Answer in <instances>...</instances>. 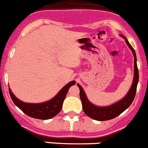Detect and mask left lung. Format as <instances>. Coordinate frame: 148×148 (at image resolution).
Returning a JSON list of instances; mask_svg holds the SVG:
<instances>
[{"mask_svg": "<svg viewBox=\"0 0 148 148\" xmlns=\"http://www.w3.org/2000/svg\"><path fill=\"white\" fill-rule=\"evenodd\" d=\"M123 39H125L126 44L129 46V49L132 50L134 55V78L132 81V84L131 86V88H129V91L126 94V96L121 99V100L115 102L110 105L108 106H97L91 103L88 99L84 91V88H82L80 84H78V86L80 89V98H81V102L83 105V110L85 112L86 115H87L88 117L91 118L92 119L97 121H108L110 119L117 117L118 115L126 110L131 105V104L133 102L134 99L135 97V94L136 91V86L138 84L139 81V71L137 68V64H136V56L135 53L134 49H133L129 42L123 35H120Z\"/></svg>", "mask_w": 148, "mask_h": 148, "instance_id": "obj_1", "label": "left lung"}]
</instances>
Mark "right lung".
<instances>
[{
	"label": "right lung",
	"mask_w": 148,
	"mask_h": 148,
	"mask_svg": "<svg viewBox=\"0 0 148 148\" xmlns=\"http://www.w3.org/2000/svg\"><path fill=\"white\" fill-rule=\"evenodd\" d=\"M75 84V81H70L57 93L54 97L51 99L50 100L40 103H28V102H22L15 97L11 88H8V89H9L10 96L13 102L22 112L31 118L47 120L54 117L60 112L69 88Z\"/></svg>",
	"instance_id": "right-lung-1"
}]
</instances>
